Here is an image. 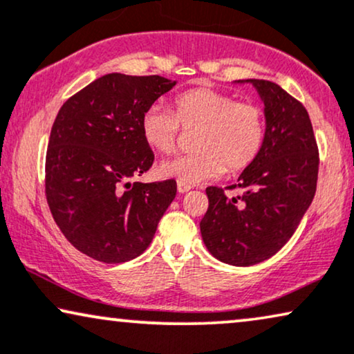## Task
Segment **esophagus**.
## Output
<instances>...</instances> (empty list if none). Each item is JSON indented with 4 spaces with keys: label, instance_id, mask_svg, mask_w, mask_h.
<instances>
[{
    "label": "esophagus",
    "instance_id": "obj_1",
    "mask_svg": "<svg viewBox=\"0 0 354 354\" xmlns=\"http://www.w3.org/2000/svg\"><path fill=\"white\" fill-rule=\"evenodd\" d=\"M191 185H186V183H181L178 181V192H181V194H185V192H187L191 189Z\"/></svg>",
    "mask_w": 354,
    "mask_h": 354
}]
</instances>
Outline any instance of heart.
I'll list each match as a JSON object with an SVG mask.
<instances>
[{"label": "heart", "instance_id": "1", "mask_svg": "<svg viewBox=\"0 0 354 354\" xmlns=\"http://www.w3.org/2000/svg\"><path fill=\"white\" fill-rule=\"evenodd\" d=\"M173 111L152 105L140 118L145 144L171 153L185 131H196L197 152L160 163L158 173L186 185L212 180L221 173H239L259 157L266 142V113L256 103L238 102L230 93L196 87L178 93Z\"/></svg>", "mask_w": 354, "mask_h": 354}]
</instances>
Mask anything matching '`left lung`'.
<instances>
[{
    "mask_svg": "<svg viewBox=\"0 0 354 354\" xmlns=\"http://www.w3.org/2000/svg\"><path fill=\"white\" fill-rule=\"evenodd\" d=\"M243 82V81H241ZM257 88L266 113V142L230 198L209 186V209L201 234L212 256L236 267L272 257L293 236L317 187L319 149L303 103L275 82L248 79Z\"/></svg>",
    "mask_w": 354,
    "mask_h": 354,
    "instance_id": "8db88e82",
    "label": "left lung"
}]
</instances>
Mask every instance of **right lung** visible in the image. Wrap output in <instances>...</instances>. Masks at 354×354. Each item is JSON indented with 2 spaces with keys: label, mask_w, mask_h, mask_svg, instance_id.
Wrapping results in <instances>:
<instances>
[{
  "label": "right lung",
  "mask_w": 354,
  "mask_h": 354,
  "mask_svg": "<svg viewBox=\"0 0 354 354\" xmlns=\"http://www.w3.org/2000/svg\"><path fill=\"white\" fill-rule=\"evenodd\" d=\"M174 84L162 75L111 73L58 111L46 149V202L66 239L95 261L140 256L176 196L174 180L129 183L153 163L140 118Z\"/></svg>",
  "instance_id": "right-lung-1"
}]
</instances>
